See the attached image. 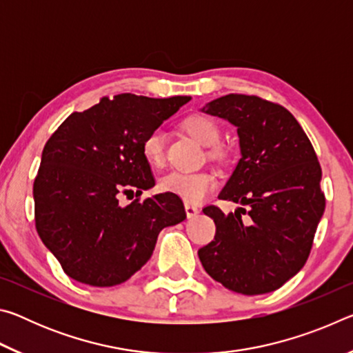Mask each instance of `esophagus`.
Masks as SVG:
<instances>
[{"label":"esophagus","instance_id":"esophagus-1","mask_svg":"<svg viewBox=\"0 0 353 353\" xmlns=\"http://www.w3.org/2000/svg\"><path fill=\"white\" fill-rule=\"evenodd\" d=\"M185 212H187L188 218H194L199 213V208L193 204H185Z\"/></svg>","mask_w":353,"mask_h":353}]
</instances>
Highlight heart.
I'll return each mask as SVG.
<instances>
[{
  "label": "heart",
  "mask_w": 353,
  "mask_h": 353,
  "mask_svg": "<svg viewBox=\"0 0 353 353\" xmlns=\"http://www.w3.org/2000/svg\"><path fill=\"white\" fill-rule=\"evenodd\" d=\"M181 128L201 146L207 148V157L219 165L229 162V151L221 145V126L207 115H190L182 121ZM141 154L151 166H162L165 160L163 135L159 129L148 132L141 140ZM216 176L212 171L170 172L160 179L159 188L163 193L177 196L187 204H199L216 188Z\"/></svg>",
  "instance_id": "obj_1"
}]
</instances>
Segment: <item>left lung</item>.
I'll use <instances>...</instances> for the list:
<instances>
[{
    "instance_id": "1",
    "label": "left lung",
    "mask_w": 353,
    "mask_h": 353,
    "mask_svg": "<svg viewBox=\"0 0 353 353\" xmlns=\"http://www.w3.org/2000/svg\"><path fill=\"white\" fill-rule=\"evenodd\" d=\"M202 110L238 128L243 157L219 199L248 208L229 214L218 205L202 208L216 234L198 250L199 260L232 291H276L305 265L324 213L318 155L297 119L272 101L230 93Z\"/></svg>"
}]
</instances>
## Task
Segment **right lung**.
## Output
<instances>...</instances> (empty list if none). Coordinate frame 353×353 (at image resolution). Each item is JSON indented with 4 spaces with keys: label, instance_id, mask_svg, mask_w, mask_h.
I'll return each instance as SVG.
<instances>
[{
    "label": "right lung",
    "instance_id": "right-lung-1",
    "mask_svg": "<svg viewBox=\"0 0 353 353\" xmlns=\"http://www.w3.org/2000/svg\"><path fill=\"white\" fill-rule=\"evenodd\" d=\"M190 97H103L73 112L46 141L34 179L35 229L67 276L90 286L126 282L151 259L160 230L187 218L170 193L154 187L141 140ZM121 194L137 195L126 208Z\"/></svg>",
    "mask_w": 353,
    "mask_h": 353
}]
</instances>
